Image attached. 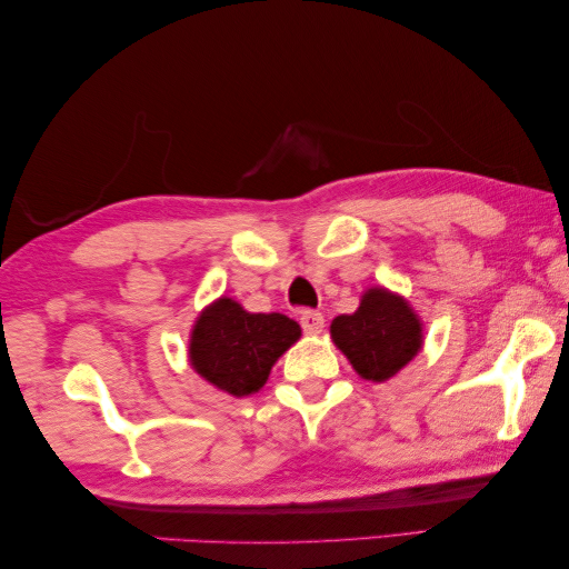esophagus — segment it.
<instances>
[{
	"instance_id": "1",
	"label": "esophagus",
	"mask_w": 569,
	"mask_h": 569,
	"mask_svg": "<svg viewBox=\"0 0 569 569\" xmlns=\"http://www.w3.org/2000/svg\"><path fill=\"white\" fill-rule=\"evenodd\" d=\"M300 326L305 333H320L322 326H326V318H322V312H318V310H302Z\"/></svg>"
}]
</instances>
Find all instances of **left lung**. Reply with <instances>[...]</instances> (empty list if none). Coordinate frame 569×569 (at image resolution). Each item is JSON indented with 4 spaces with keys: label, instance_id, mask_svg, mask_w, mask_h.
I'll return each mask as SVG.
<instances>
[{
    "label": "left lung",
    "instance_id": "obj_1",
    "mask_svg": "<svg viewBox=\"0 0 569 569\" xmlns=\"http://www.w3.org/2000/svg\"><path fill=\"white\" fill-rule=\"evenodd\" d=\"M330 336L353 369L369 381L395 376L422 346L415 312L387 290H369L353 315H338Z\"/></svg>",
    "mask_w": 569,
    "mask_h": 569
}]
</instances>
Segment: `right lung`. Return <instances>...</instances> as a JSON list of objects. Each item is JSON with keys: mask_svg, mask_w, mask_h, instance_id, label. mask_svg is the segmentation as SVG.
Here are the masks:
<instances>
[{"mask_svg": "<svg viewBox=\"0 0 569 569\" xmlns=\"http://www.w3.org/2000/svg\"><path fill=\"white\" fill-rule=\"evenodd\" d=\"M300 338V326L279 312H247L221 297L200 315L190 338L193 369L233 397L264 387L279 356Z\"/></svg>", "mask_w": 569, "mask_h": 569, "instance_id": "right-lung-1", "label": "right lung"}]
</instances>
